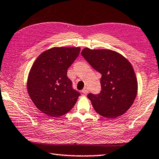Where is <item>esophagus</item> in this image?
Instances as JSON below:
<instances>
[{
  "mask_svg": "<svg viewBox=\"0 0 159 159\" xmlns=\"http://www.w3.org/2000/svg\"><path fill=\"white\" fill-rule=\"evenodd\" d=\"M83 94H87L88 92H89V89H88V87H85L84 88H83V89H82V91H81Z\"/></svg>",
  "mask_w": 159,
  "mask_h": 159,
  "instance_id": "1",
  "label": "esophagus"
}]
</instances>
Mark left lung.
Here are the masks:
<instances>
[{"mask_svg": "<svg viewBox=\"0 0 159 159\" xmlns=\"http://www.w3.org/2000/svg\"><path fill=\"white\" fill-rule=\"evenodd\" d=\"M81 55L102 74L100 93L88 94L95 111L108 119L125 114L132 106L138 91L131 63L121 54L108 49L85 48Z\"/></svg>", "mask_w": 159, "mask_h": 159, "instance_id": "obj_1", "label": "left lung"}]
</instances>
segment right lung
I'll return each mask as SVG.
<instances>
[{
	"instance_id": "right-lung-1",
	"label": "right lung",
	"mask_w": 159,
	"mask_h": 159,
	"mask_svg": "<svg viewBox=\"0 0 159 159\" xmlns=\"http://www.w3.org/2000/svg\"><path fill=\"white\" fill-rule=\"evenodd\" d=\"M79 47H54L35 60L28 74L27 89L34 104L51 117L67 113L80 95L73 88L67 70L80 53Z\"/></svg>"
}]
</instances>
